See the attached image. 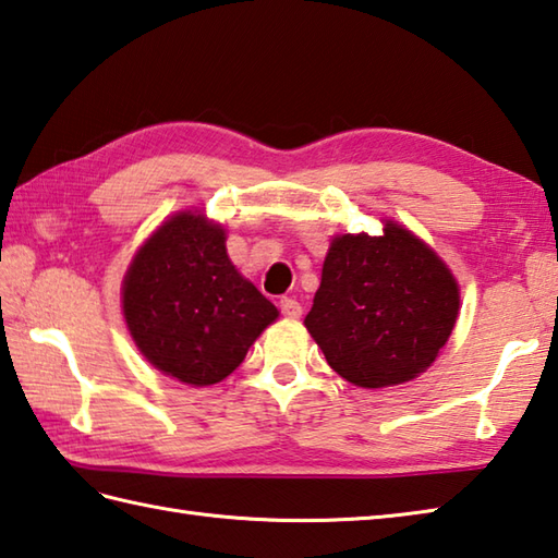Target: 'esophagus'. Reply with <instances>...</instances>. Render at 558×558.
<instances>
[{"mask_svg": "<svg viewBox=\"0 0 558 558\" xmlns=\"http://www.w3.org/2000/svg\"><path fill=\"white\" fill-rule=\"evenodd\" d=\"M279 311H281L283 317H289V320H299L301 313H303L301 303L295 299H289V295H283V299L279 301Z\"/></svg>", "mask_w": 558, "mask_h": 558, "instance_id": "esophagus-1", "label": "esophagus"}]
</instances>
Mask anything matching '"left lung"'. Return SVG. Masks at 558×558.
Segmentation results:
<instances>
[{
  "label": "left lung",
  "instance_id": "left-lung-1",
  "mask_svg": "<svg viewBox=\"0 0 558 558\" xmlns=\"http://www.w3.org/2000/svg\"><path fill=\"white\" fill-rule=\"evenodd\" d=\"M329 243L305 327L329 366L359 388L422 375L458 320L460 287L448 265L404 226Z\"/></svg>",
  "mask_w": 558,
  "mask_h": 558
}]
</instances>
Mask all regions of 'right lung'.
I'll list each match as a JSON object with an SVG mask.
<instances>
[{
	"instance_id": "1",
	"label": "right lung",
	"mask_w": 558,
	"mask_h": 558,
	"mask_svg": "<svg viewBox=\"0 0 558 558\" xmlns=\"http://www.w3.org/2000/svg\"><path fill=\"white\" fill-rule=\"evenodd\" d=\"M122 313L146 361L195 388L231 375L279 315L233 267L226 231L197 211L170 216L140 247Z\"/></svg>"
}]
</instances>
